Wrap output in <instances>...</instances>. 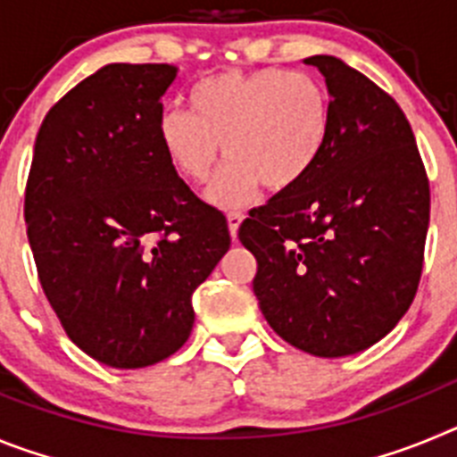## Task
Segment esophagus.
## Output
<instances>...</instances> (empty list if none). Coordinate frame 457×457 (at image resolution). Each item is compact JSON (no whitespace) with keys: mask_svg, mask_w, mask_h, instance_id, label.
<instances>
[{"mask_svg":"<svg viewBox=\"0 0 457 457\" xmlns=\"http://www.w3.org/2000/svg\"><path fill=\"white\" fill-rule=\"evenodd\" d=\"M242 220H245V215H242V212H228V215H226V221H228V233H231L233 240L237 237V228H240Z\"/></svg>","mask_w":457,"mask_h":457,"instance_id":"1","label":"esophagus"}]
</instances>
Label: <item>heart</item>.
Returning a JSON list of instances; mask_svg holds the SVG:
<instances>
[{"instance_id": "b5f03b06", "label": "heart", "mask_w": 457, "mask_h": 457, "mask_svg": "<svg viewBox=\"0 0 457 457\" xmlns=\"http://www.w3.org/2000/svg\"><path fill=\"white\" fill-rule=\"evenodd\" d=\"M189 112H164L160 146L180 179L205 183L221 155L228 162L205 192L217 208L249 204L265 183L297 187L316 167L332 128L325 88L302 71L220 72L189 91Z\"/></svg>"}]
</instances>
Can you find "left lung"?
<instances>
[{"label": "left lung", "instance_id": "1", "mask_svg": "<svg viewBox=\"0 0 457 457\" xmlns=\"http://www.w3.org/2000/svg\"><path fill=\"white\" fill-rule=\"evenodd\" d=\"M329 91L332 128L316 167L242 221L253 295L286 343L313 357L370 348L419 288L430 189L403 109L337 56L304 59Z\"/></svg>", "mask_w": 457, "mask_h": 457}]
</instances>
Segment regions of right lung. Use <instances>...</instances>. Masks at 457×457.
I'll use <instances>...</instances> for the list:
<instances>
[{"label": "right lung", "mask_w": 457, "mask_h": 457, "mask_svg": "<svg viewBox=\"0 0 457 457\" xmlns=\"http://www.w3.org/2000/svg\"><path fill=\"white\" fill-rule=\"evenodd\" d=\"M167 63H107L47 112L24 221L47 302L71 341L112 369L171 357L192 295L228 252L226 217L160 146Z\"/></svg>", "instance_id": "1"}]
</instances>
